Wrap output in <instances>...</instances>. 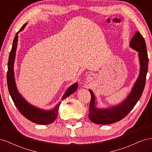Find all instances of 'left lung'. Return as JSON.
Segmentation results:
<instances>
[{
    "instance_id": "8db88e82",
    "label": "left lung",
    "mask_w": 152,
    "mask_h": 152,
    "mask_svg": "<svg viewBox=\"0 0 152 152\" xmlns=\"http://www.w3.org/2000/svg\"><path fill=\"white\" fill-rule=\"evenodd\" d=\"M130 47L139 52L141 68L138 79L127 99L121 104L111 108L99 109L96 108L94 95L92 91L89 90L91 99L89 104V118L94 123L110 124L122 120L131 111L141 98L146 83L148 58L145 40L139 31H137L132 38L130 42Z\"/></svg>"
}]
</instances>
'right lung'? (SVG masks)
Returning a JSON list of instances; mask_svg holds the SVG:
<instances>
[{
  "mask_svg": "<svg viewBox=\"0 0 152 152\" xmlns=\"http://www.w3.org/2000/svg\"><path fill=\"white\" fill-rule=\"evenodd\" d=\"M26 24L23 25V26L21 27L18 32L21 31V30L24 28V26ZM18 33L16 34L15 37L14 39L12 49L10 54V57H9V61L7 63L8 67L7 73V82L9 92H10L11 98L18 110L27 119H28L29 121L34 123L43 124V125H47V124H51L56 120L58 116V108L61 102H59V103L55 107L53 110L45 111V110L36 108L34 107V106L30 104L28 102H26L24 98L18 93L15 84V76H14L13 65L14 61H15L16 50L17 48ZM77 88L78 83L76 82V83L71 86L67 89L65 94L63 96L61 100L66 98L68 96L74 93Z\"/></svg>",
  "mask_w": 152,
  "mask_h": 152,
  "instance_id": "add662e5",
  "label": "right lung"
}]
</instances>
